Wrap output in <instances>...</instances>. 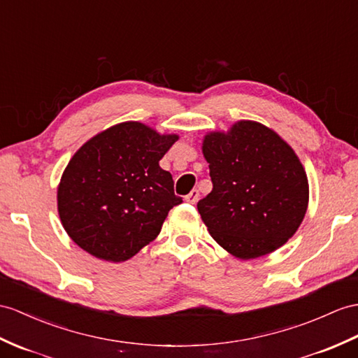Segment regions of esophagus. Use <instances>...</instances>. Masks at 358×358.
Returning a JSON list of instances; mask_svg holds the SVG:
<instances>
[{"instance_id":"esophagus-1","label":"esophagus","mask_w":358,"mask_h":358,"mask_svg":"<svg viewBox=\"0 0 358 358\" xmlns=\"http://www.w3.org/2000/svg\"><path fill=\"white\" fill-rule=\"evenodd\" d=\"M185 200H187L188 203L194 205V203L197 202V200H199V189H193V191H191L189 194H187V196H185Z\"/></svg>"}]
</instances>
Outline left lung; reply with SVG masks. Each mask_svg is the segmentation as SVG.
Listing matches in <instances>:
<instances>
[{"label": "left lung", "instance_id": "obj_1", "mask_svg": "<svg viewBox=\"0 0 358 358\" xmlns=\"http://www.w3.org/2000/svg\"><path fill=\"white\" fill-rule=\"evenodd\" d=\"M213 191L197 209L229 254L258 258L293 237L308 205V180L292 147L255 121L205 136Z\"/></svg>", "mask_w": 358, "mask_h": 358}]
</instances>
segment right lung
I'll return each instance as SVG.
<instances>
[{
	"label": "right lung",
	"mask_w": 358,
	"mask_h": 358,
	"mask_svg": "<svg viewBox=\"0 0 358 358\" xmlns=\"http://www.w3.org/2000/svg\"><path fill=\"white\" fill-rule=\"evenodd\" d=\"M176 141L127 121L78 149L57 189L60 220L77 246L121 263L158 237L170 209L182 203L171 174L159 167Z\"/></svg>",
	"instance_id": "obj_1"
}]
</instances>
